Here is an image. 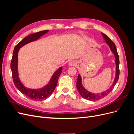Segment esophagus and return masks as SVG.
I'll return each instance as SVG.
<instances>
[{
    "mask_svg": "<svg viewBox=\"0 0 134 134\" xmlns=\"http://www.w3.org/2000/svg\"><path fill=\"white\" fill-rule=\"evenodd\" d=\"M76 63L75 62V61H71V62H70L69 63V65L71 66H74L76 65Z\"/></svg>",
    "mask_w": 134,
    "mask_h": 134,
    "instance_id": "esophagus-1",
    "label": "esophagus"
}]
</instances>
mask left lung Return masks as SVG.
<instances>
[{"mask_svg":"<svg viewBox=\"0 0 134 134\" xmlns=\"http://www.w3.org/2000/svg\"><path fill=\"white\" fill-rule=\"evenodd\" d=\"M102 35L104 38L105 41L106 43L109 46V48L111 50V51L113 52V54H114L115 56V62L116 63V75H115V78L113 81V83L112 84L111 87L106 91L103 92L102 93H91L90 92L88 91L86 88H84V87L82 85V78H81V76L80 74L78 76V79L76 81V88L78 90V92L79 93L80 95L82 96L83 98L90 100H98L101 98H103V97L106 96L108 94L110 93L112 90L114 88L115 86L116 85L117 81L119 80V74H120V70H119V64H120V61H119V56L117 53V49L115 43L112 41L111 39L109 38L107 35L102 33Z\"/></svg>","mask_w":134,"mask_h":134,"instance_id":"left-lung-1","label":"left lung"}]
</instances>
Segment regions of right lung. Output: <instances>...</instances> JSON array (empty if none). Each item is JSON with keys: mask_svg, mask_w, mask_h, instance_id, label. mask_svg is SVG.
<instances>
[{"mask_svg": "<svg viewBox=\"0 0 134 134\" xmlns=\"http://www.w3.org/2000/svg\"><path fill=\"white\" fill-rule=\"evenodd\" d=\"M48 32V30H44L32 34L23 38L19 42L14 48L13 56L10 63V69L12 73L13 82L15 86L23 94L26 95L28 98L34 100H42L47 98L50 96L55 90L57 86L58 79L62 72V67H60L52 75L50 80L47 85L43 88L40 89H30L24 86L19 79L18 71V53L20 49L25 44L37 40L41 36Z\"/></svg>", "mask_w": 134, "mask_h": 134, "instance_id": "right-lung-1", "label": "right lung"}]
</instances>
